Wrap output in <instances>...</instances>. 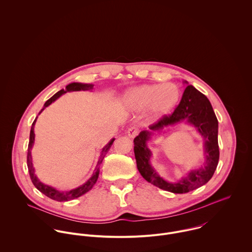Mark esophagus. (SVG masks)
Segmentation results:
<instances>
[{"mask_svg":"<svg viewBox=\"0 0 252 252\" xmlns=\"http://www.w3.org/2000/svg\"><path fill=\"white\" fill-rule=\"evenodd\" d=\"M127 133H128V136H129L130 138H135V137L139 134V128L133 126V127H131V128L128 129V132H127Z\"/></svg>","mask_w":252,"mask_h":252,"instance_id":"esophagus-1","label":"esophagus"}]
</instances>
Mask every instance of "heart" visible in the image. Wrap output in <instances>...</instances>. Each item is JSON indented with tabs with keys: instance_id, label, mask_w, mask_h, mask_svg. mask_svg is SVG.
<instances>
[{
	"instance_id": "obj_1",
	"label": "heart",
	"mask_w": 252,
	"mask_h": 252,
	"mask_svg": "<svg viewBox=\"0 0 252 252\" xmlns=\"http://www.w3.org/2000/svg\"><path fill=\"white\" fill-rule=\"evenodd\" d=\"M180 97V89L173 83L146 84L129 91L126 102L131 108L143 109L148 107L151 114L162 116L177 106Z\"/></svg>"
}]
</instances>
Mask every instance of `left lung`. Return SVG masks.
I'll list each match as a JSON object with an SVG mask.
<instances>
[{
    "instance_id": "obj_1",
    "label": "left lung",
    "mask_w": 252,
    "mask_h": 252,
    "mask_svg": "<svg viewBox=\"0 0 252 252\" xmlns=\"http://www.w3.org/2000/svg\"><path fill=\"white\" fill-rule=\"evenodd\" d=\"M185 119L198 129L205 140L206 163L199 170L191 171L187 178L179 182L170 183L165 181L150 166L151 152L146 147V141L150 136L149 132H142L134 140L137 167L144 180L163 190L177 194L190 192L206 184L213 178L219 160L218 121L216 113L208 98L192 85H188L185 88L180 104L173 113L163 115L159 120L150 124L148 128L150 130H159Z\"/></svg>"
}]
</instances>
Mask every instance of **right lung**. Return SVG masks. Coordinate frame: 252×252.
<instances>
[{"label":"right lung","instance_id":"1","mask_svg":"<svg viewBox=\"0 0 252 252\" xmlns=\"http://www.w3.org/2000/svg\"><path fill=\"white\" fill-rule=\"evenodd\" d=\"M94 85L92 84H82V83H76V82H73L71 83L69 85L66 86V89H62L60 90L59 92H57L55 95H53L49 100H47L43 106V108L39 111V113L46 108L48 107L52 102H54L56 99H58L62 94L66 93V92H70V91H80V90H91L93 88ZM38 113V114H39ZM37 118V116L36 117V119ZM36 119L34 120L33 124H32V127H31V132H30V141H29V144H28V154H27V166H28V171H29V175H30V178L31 180L33 182V184L36 186V189L38 191H40L42 194H44L45 196H47L48 198L52 199V200H55V201H58V202H67V201H70L72 199H75L83 194H85L86 192H88L93 186L94 184L96 183V181L98 180V177H99V172H100V165L102 164L106 154L108 153L109 148L111 147L112 143L114 142V139L111 140L109 143H108L102 150V153H101V156L99 158V161H98V164L96 166V169H95V172L93 173V176L87 180L83 185L77 187L76 189H73L71 191H67V192H60L48 185H45L43 183H41L39 180L36 179V175H35V172H34V168H33V164H32V157H31V148L34 144V141H35V134H34V126H35V123H36Z\"/></svg>","mask_w":252,"mask_h":252}]
</instances>
